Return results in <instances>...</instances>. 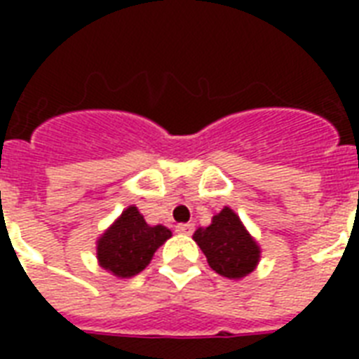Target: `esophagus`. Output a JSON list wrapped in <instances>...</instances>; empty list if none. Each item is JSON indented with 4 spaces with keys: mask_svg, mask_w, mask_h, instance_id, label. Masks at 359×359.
<instances>
[{
    "mask_svg": "<svg viewBox=\"0 0 359 359\" xmlns=\"http://www.w3.org/2000/svg\"><path fill=\"white\" fill-rule=\"evenodd\" d=\"M177 233H180V235H191V233H194V225H191V224H179V225H177Z\"/></svg>",
    "mask_w": 359,
    "mask_h": 359,
    "instance_id": "obj_1",
    "label": "esophagus"
}]
</instances>
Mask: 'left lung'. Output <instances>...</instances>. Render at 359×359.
<instances>
[{
  "instance_id": "1",
  "label": "left lung",
  "mask_w": 359,
  "mask_h": 359,
  "mask_svg": "<svg viewBox=\"0 0 359 359\" xmlns=\"http://www.w3.org/2000/svg\"><path fill=\"white\" fill-rule=\"evenodd\" d=\"M194 240L205 253L210 268L225 278H244L253 272L259 262V245L229 207L214 216L207 229H197Z\"/></svg>"
}]
</instances>
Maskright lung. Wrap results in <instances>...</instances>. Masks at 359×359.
<instances>
[{
	"label": "right lung",
	"mask_w": 359,
	"mask_h": 359,
	"mask_svg": "<svg viewBox=\"0 0 359 359\" xmlns=\"http://www.w3.org/2000/svg\"><path fill=\"white\" fill-rule=\"evenodd\" d=\"M171 236L163 225H147L135 207H128L121 218L98 240L97 255L102 268L119 278L140 273L151 262L154 251Z\"/></svg>",
	"instance_id": "1"
}]
</instances>
